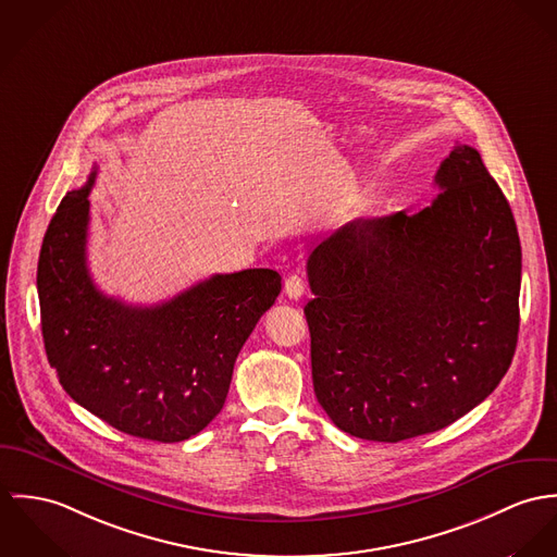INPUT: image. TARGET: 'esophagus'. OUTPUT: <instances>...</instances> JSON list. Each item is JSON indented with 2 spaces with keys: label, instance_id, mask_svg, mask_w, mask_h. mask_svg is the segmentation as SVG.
Wrapping results in <instances>:
<instances>
[{
  "label": "esophagus",
  "instance_id": "obj_1",
  "mask_svg": "<svg viewBox=\"0 0 557 557\" xmlns=\"http://www.w3.org/2000/svg\"><path fill=\"white\" fill-rule=\"evenodd\" d=\"M284 293H286L288 299L299 301V299L304 297V293H306V282H304V277H301V275H288L286 282H284Z\"/></svg>",
  "mask_w": 557,
  "mask_h": 557
}]
</instances>
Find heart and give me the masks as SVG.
Returning a JSON list of instances; mask_svg holds the SVG:
<instances>
[{
  "label": "heart",
  "mask_w": 557,
  "mask_h": 557,
  "mask_svg": "<svg viewBox=\"0 0 557 557\" xmlns=\"http://www.w3.org/2000/svg\"><path fill=\"white\" fill-rule=\"evenodd\" d=\"M368 189H359V191H355L348 200H346V205H344V209H342V213H344V218H355V215H359L366 207H368Z\"/></svg>",
  "instance_id": "1"
}]
</instances>
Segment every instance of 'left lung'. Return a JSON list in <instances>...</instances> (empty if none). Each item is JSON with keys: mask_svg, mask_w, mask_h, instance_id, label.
<instances>
[{"mask_svg": "<svg viewBox=\"0 0 557 557\" xmlns=\"http://www.w3.org/2000/svg\"><path fill=\"white\" fill-rule=\"evenodd\" d=\"M419 213L355 220L309 253L306 306L318 404L361 440L437 432L510 368L521 244L481 153L457 145Z\"/></svg>", "mask_w": 557, "mask_h": 557, "instance_id": "8db88e82", "label": "left lung"}]
</instances>
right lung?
Instances as JSON below:
<instances>
[{
    "instance_id": "obj_1",
    "label": "right lung",
    "mask_w": 557,
    "mask_h": 557,
    "mask_svg": "<svg viewBox=\"0 0 557 557\" xmlns=\"http://www.w3.org/2000/svg\"><path fill=\"white\" fill-rule=\"evenodd\" d=\"M87 184L63 196L38 258L42 339L63 391L120 432L182 442L222 410L239 350L282 290L273 269L213 275L140 308L87 269Z\"/></svg>"
}]
</instances>
